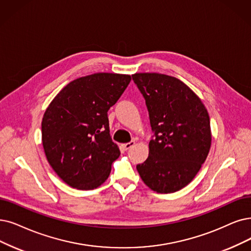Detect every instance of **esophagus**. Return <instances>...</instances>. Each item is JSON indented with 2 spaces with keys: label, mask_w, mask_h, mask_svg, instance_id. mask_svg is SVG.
I'll use <instances>...</instances> for the list:
<instances>
[{
  "label": "esophagus",
  "mask_w": 251,
  "mask_h": 251,
  "mask_svg": "<svg viewBox=\"0 0 251 251\" xmlns=\"http://www.w3.org/2000/svg\"><path fill=\"white\" fill-rule=\"evenodd\" d=\"M134 145H135V141H131V142H128V143L122 144V148H123L124 150H127V149H129L131 147H133Z\"/></svg>",
  "instance_id": "1"
}]
</instances>
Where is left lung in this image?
<instances>
[{
	"instance_id": "obj_1",
	"label": "left lung",
	"mask_w": 251,
	"mask_h": 251,
	"mask_svg": "<svg viewBox=\"0 0 251 251\" xmlns=\"http://www.w3.org/2000/svg\"><path fill=\"white\" fill-rule=\"evenodd\" d=\"M142 94L153 133L149 155L137 170L158 194L186 186L207 158L211 146L210 118L199 97L179 79L158 73L132 75Z\"/></svg>"
}]
</instances>
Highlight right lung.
I'll list each match as a JSON object with an SVG mask.
<instances>
[{
  "label": "right lung",
  "instance_id": "1",
  "mask_svg": "<svg viewBox=\"0 0 251 251\" xmlns=\"http://www.w3.org/2000/svg\"><path fill=\"white\" fill-rule=\"evenodd\" d=\"M131 76L96 73L66 85L42 120L48 163L64 182L94 189L106 181L120 155L109 131L108 110L127 87Z\"/></svg>",
  "mask_w": 251,
  "mask_h": 251
}]
</instances>
